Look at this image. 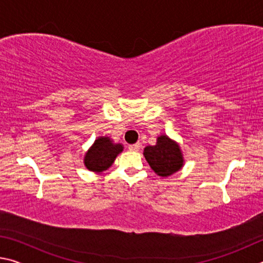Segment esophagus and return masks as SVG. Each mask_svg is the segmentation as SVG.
Here are the masks:
<instances>
[{"label":"esophagus","mask_w":263,"mask_h":263,"mask_svg":"<svg viewBox=\"0 0 263 263\" xmlns=\"http://www.w3.org/2000/svg\"><path fill=\"white\" fill-rule=\"evenodd\" d=\"M128 149L133 151V152H137V151L140 149V144H139V142H137V144L130 145V146H128Z\"/></svg>","instance_id":"obj_1"}]
</instances>
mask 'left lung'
I'll list each match as a JSON object with an SVG mask.
<instances>
[{"instance_id":"left-lung-1","label":"left lung","mask_w":263,"mask_h":263,"mask_svg":"<svg viewBox=\"0 0 263 263\" xmlns=\"http://www.w3.org/2000/svg\"><path fill=\"white\" fill-rule=\"evenodd\" d=\"M144 155L151 168L162 177L179 172L184 161L179 144L167 136H160L157 145L145 147Z\"/></svg>"}]
</instances>
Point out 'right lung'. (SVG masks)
I'll return each instance as SVG.
<instances>
[{
  "label": "right lung",
  "mask_w": 263,
  "mask_h": 263,
  "mask_svg": "<svg viewBox=\"0 0 263 263\" xmlns=\"http://www.w3.org/2000/svg\"><path fill=\"white\" fill-rule=\"evenodd\" d=\"M123 151L122 144H114L109 137H100L84 155L83 162L87 169L101 173L114 163L117 155Z\"/></svg>",
  "instance_id": "add662e5"
}]
</instances>
